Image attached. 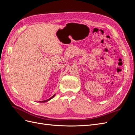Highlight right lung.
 Returning <instances> with one entry per match:
<instances>
[{
	"label": "right lung",
	"instance_id": "obj_1",
	"mask_svg": "<svg viewBox=\"0 0 135 135\" xmlns=\"http://www.w3.org/2000/svg\"><path fill=\"white\" fill-rule=\"evenodd\" d=\"M55 95H54V96H52L51 98H50V99H48V100H44V101H40V103H45V102H47V101H48L49 100H50L51 99H52L53 97H55Z\"/></svg>",
	"mask_w": 135,
	"mask_h": 135
}]
</instances>
